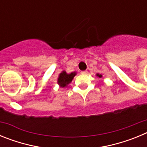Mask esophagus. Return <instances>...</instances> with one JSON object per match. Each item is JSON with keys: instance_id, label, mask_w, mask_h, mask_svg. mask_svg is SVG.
Wrapping results in <instances>:
<instances>
[{"instance_id": "34e87169", "label": "esophagus", "mask_w": 147, "mask_h": 147, "mask_svg": "<svg viewBox=\"0 0 147 147\" xmlns=\"http://www.w3.org/2000/svg\"><path fill=\"white\" fill-rule=\"evenodd\" d=\"M81 74H88V71H81Z\"/></svg>"}]
</instances>
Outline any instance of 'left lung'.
<instances>
[{"instance_id": "left-lung-1", "label": "left lung", "mask_w": 147, "mask_h": 147, "mask_svg": "<svg viewBox=\"0 0 147 147\" xmlns=\"http://www.w3.org/2000/svg\"><path fill=\"white\" fill-rule=\"evenodd\" d=\"M96 76H98V78H102V74H96Z\"/></svg>"}]
</instances>
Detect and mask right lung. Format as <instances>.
Returning <instances> with one entry per match:
<instances>
[{
    "mask_svg": "<svg viewBox=\"0 0 147 147\" xmlns=\"http://www.w3.org/2000/svg\"><path fill=\"white\" fill-rule=\"evenodd\" d=\"M76 75V72H72L71 74H67L65 71H63L59 74L57 79V84L60 88H65L72 82L73 79Z\"/></svg>",
    "mask_w": 147,
    "mask_h": 147,
    "instance_id": "add662e5",
    "label": "right lung"
}]
</instances>
